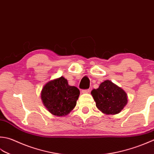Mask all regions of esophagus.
<instances>
[{
  "instance_id": "1",
  "label": "esophagus",
  "mask_w": 154,
  "mask_h": 154,
  "mask_svg": "<svg viewBox=\"0 0 154 154\" xmlns=\"http://www.w3.org/2000/svg\"><path fill=\"white\" fill-rule=\"evenodd\" d=\"M89 92H90L89 89H83V90H82L83 93H89Z\"/></svg>"
}]
</instances>
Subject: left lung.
<instances>
[{
  "mask_svg": "<svg viewBox=\"0 0 154 154\" xmlns=\"http://www.w3.org/2000/svg\"><path fill=\"white\" fill-rule=\"evenodd\" d=\"M96 106L103 113H119L128 103V95L121 87L109 80L102 82L97 89L91 91Z\"/></svg>",
  "mask_w": 154,
  "mask_h": 154,
  "instance_id": "8db88e82",
  "label": "left lung"
}]
</instances>
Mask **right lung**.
<instances>
[{
  "label": "right lung",
  "mask_w": 154,
  "mask_h": 154,
  "mask_svg": "<svg viewBox=\"0 0 154 154\" xmlns=\"http://www.w3.org/2000/svg\"><path fill=\"white\" fill-rule=\"evenodd\" d=\"M80 91L76 87L70 86L63 77L45 84L41 91L42 101L51 113L57 116H65L77 104Z\"/></svg>",
  "instance_id": "right-lung-1"
}]
</instances>
